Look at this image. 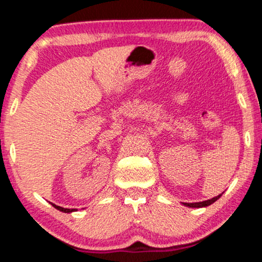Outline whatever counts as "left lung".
Instances as JSON below:
<instances>
[{
	"instance_id": "8db88e82",
	"label": "left lung",
	"mask_w": 262,
	"mask_h": 262,
	"mask_svg": "<svg viewBox=\"0 0 262 262\" xmlns=\"http://www.w3.org/2000/svg\"><path fill=\"white\" fill-rule=\"evenodd\" d=\"M221 195H222V193H221V194L214 196V198L208 199V200H204V202H198V203H183V205L189 206V208H205V206H209V205H211L212 203H215L216 200L220 198Z\"/></svg>"
}]
</instances>
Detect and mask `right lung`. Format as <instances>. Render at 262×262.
Listing matches in <instances>:
<instances>
[{
  "instance_id": "obj_1",
  "label": "right lung",
  "mask_w": 262,
  "mask_h": 262,
  "mask_svg": "<svg viewBox=\"0 0 262 262\" xmlns=\"http://www.w3.org/2000/svg\"><path fill=\"white\" fill-rule=\"evenodd\" d=\"M52 204V203H51ZM54 208L57 210H59V211H63V212H73V211H76V209H66V208H62V206H58L56 204H52Z\"/></svg>"
}]
</instances>
